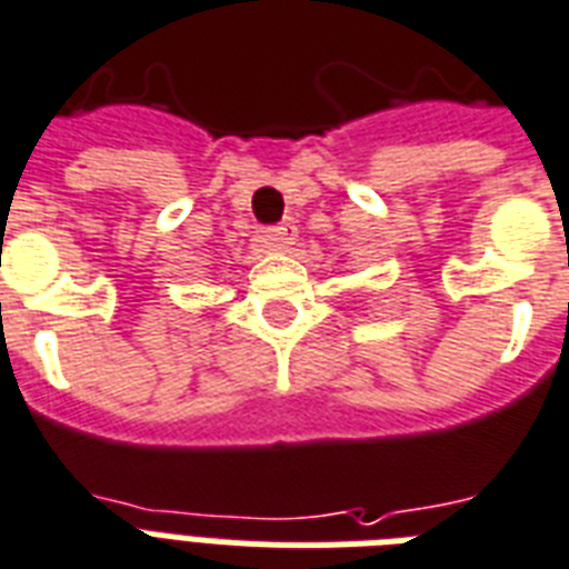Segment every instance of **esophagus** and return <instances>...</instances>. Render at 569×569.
<instances>
[{
	"label": "esophagus",
	"mask_w": 569,
	"mask_h": 569,
	"mask_svg": "<svg viewBox=\"0 0 569 569\" xmlns=\"http://www.w3.org/2000/svg\"><path fill=\"white\" fill-rule=\"evenodd\" d=\"M297 240V226L293 222H281V226H272L261 234V247L270 249V252H284Z\"/></svg>",
	"instance_id": "obj_1"
}]
</instances>
